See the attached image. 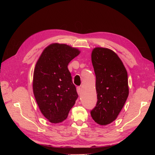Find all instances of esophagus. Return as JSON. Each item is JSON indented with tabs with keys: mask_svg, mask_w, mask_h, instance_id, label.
I'll use <instances>...</instances> for the list:
<instances>
[{
	"mask_svg": "<svg viewBox=\"0 0 155 155\" xmlns=\"http://www.w3.org/2000/svg\"><path fill=\"white\" fill-rule=\"evenodd\" d=\"M77 93L79 95H80L81 94H82V88H81L80 87H78L77 88Z\"/></svg>",
	"mask_w": 155,
	"mask_h": 155,
	"instance_id": "esophagus-1",
	"label": "esophagus"
}]
</instances>
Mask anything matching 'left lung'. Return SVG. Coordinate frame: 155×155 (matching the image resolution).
I'll use <instances>...</instances> for the list:
<instances>
[{"label":"left lung","mask_w":155,"mask_h":155,"mask_svg":"<svg viewBox=\"0 0 155 155\" xmlns=\"http://www.w3.org/2000/svg\"><path fill=\"white\" fill-rule=\"evenodd\" d=\"M91 57L97 102L91 114L95 123L105 126L116 119L127 99V73L119 57L110 49L95 48Z\"/></svg>","instance_id":"obj_1"}]
</instances>
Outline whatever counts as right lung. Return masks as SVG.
<instances>
[{"label": "right lung", "instance_id": "obj_1", "mask_svg": "<svg viewBox=\"0 0 155 155\" xmlns=\"http://www.w3.org/2000/svg\"><path fill=\"white\" fill-rule=\"evenodd\" d=\"M80 53L67 45L53 43L45 49L36 64L34 95L41 112L51 123L66 119L78 98L68 64Z\"/></svg>", "mask_w": 155, "mask_h": 155}]
</instances>
